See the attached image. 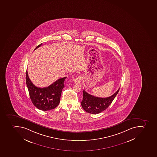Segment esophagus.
<instances>
[{
  "mask_svg": "<svg viewBox=\"0 0 157 157\" xmlns=\"http://www.w3.org/2000/svg\"><path fill=\"white\" fill-rule=\"evenodd\" d=\"M82 79H83L82 76L81 75L79 76L77 78H76V79L74 80V82L76 83V84H81L82 81Z\"/></svg>",
  "mask_w": 157,
  "mask_h": 157,
  "instance_id": "esophagus-1",
  "label": "esophagus"
}]
</instances>
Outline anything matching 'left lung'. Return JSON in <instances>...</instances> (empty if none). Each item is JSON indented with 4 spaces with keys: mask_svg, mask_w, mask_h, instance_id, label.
Masks as SVG:
<instances>
[{
    "mask_svg": "<svg viewBox=\"0 0 157 157\" xmlns=\"http://www.w3.org/2000/svg\"><path fill=\"white\" fill-rule=\"evenodd\" d=\"M120 88L113 95L107 98L95 97L88 94L84 90L83 98L81 105L84 110L88 113L97 114L105 110L111 104L119 91Z\"/></svg>",
    "mask_w": 157,
    "mask_h": 157,
    "instance_id": "left-lung-1",
    "label": "left lung"
}]
</instances>
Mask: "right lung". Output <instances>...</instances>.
<instances>
[{
	"label": "right lung",
	"instance_id": "add662e5",
	"mask_svg": "<svg viewBox=\"0 0 157 157\" xmlns=\"http://www.w3.org/2000/svg\"><path fill=\"white\" fill-rule=\"evenodd\" d=\"M40 44L34 50L42 45ZM65 77L60 78L48 87L38 88L30 81L26 71V84L33 104L41 110L48 111L55 108L59 104L62 90L64 87Z\"/></svg>",
	"mask_w": 157,
	"mask_h": 157
}]
</instances>
